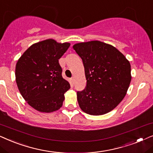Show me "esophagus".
Masks as SVG:
<instances>
[{"instance_id": "esophagus-1", "label": "esophagus", "mask_w": 153, "mask_h": 153, "mask_svg": "<svg viewBox=\"0 0 153 153\" xmlns=\"http://www.w3.org/2000/svg\"><path fill=\"white\" fill-rule=\"evenodd\" d=\"M71 83H72L73 85H74L75 83V78H72L71 79Z\"/></svg>"}]
</instances>
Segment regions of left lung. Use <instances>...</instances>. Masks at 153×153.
<instances>
[{"instance_id": "8db88e82", "label": "left lung", "mask_w": 153, "mask_h": 153, "mask_svg": "<svg viewBox=\"0 0 153 153\" xmlns=\"http://www.w3.org/2000/svg\"><path fill=\"white\" fill-rule=\"evenodd\" d=\"M73 48L82 59L87 80L85 89L77 92L80 108L91 115L109 113L127 94L131 80L129 62L115 47L99 40Z\"/></svg>"}]
</instances>
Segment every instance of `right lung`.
<instances>
[{"label": "right lung", "instance_id": "obj_1", "mask_svg": "<svg viewBox=\"0 0 153 153\" xmlns=\"http://www.w3.org/2000/svg\"><path fill=\"white\" fill-rule=\"evenodd\" d=\"M71 44L47 39L30 46L18 59L16 82L28 104L41 113H52L62 106L70 84L63 78L59 59Z\"/></svg>", "mask_w": 153, "mask_h": 153}]
</instances>
